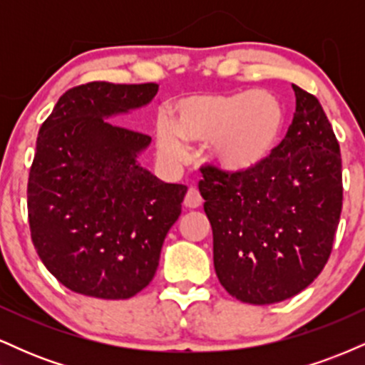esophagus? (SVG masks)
<instances>
[{"mask_svg": "<svg viewBox=\"0 0 365 365\" xmlns=\"http://www.w3.org/2000/svg\"><path fill=\"white\" fill-rule=\"evenodd\" d=\"M183 204H185V207H188V209H195L202 204V197H200L199 190H197L195 187L188 188L187 194H185V199H183Z\"/></svg>", "mask_w": 365, "mask_h": 365, "instance_id": "1", "label": "esophagus"}]
</instances>
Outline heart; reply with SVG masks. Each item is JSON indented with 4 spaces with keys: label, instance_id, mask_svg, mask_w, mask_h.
<instances>
[{
    "label": "heart",
    "instance_id": "b5f03b06",
    "mask_svg": "<svg viewBox=\"0 0 365 365\" xmlns=\"http://www.w3.org/2000/svg\"><path fill=\"white\" fill-rule=\"evenodd\" d=\"M283 108L267 91L204 94L182 101L175 127L161 123L158 140L165 156L180 161L188 142H209L212 163L228 173H247L261 166L278 144Z\"/></svg>",
    "mask_w": 365,
    "mask_h": 365
}]
</instances>
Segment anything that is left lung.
Here are the masks:
<instances>
[{"label": "left lung", "instance_id": "1", "mask_svg": "<svg viewBox=\"0 0 365 365\" xmlns=\"http://www.w3.org/2000/svg\"><path fill=\"white\" fill-rule=\"evenodd\" d=\"M293 91L292 125L261 166L200 168L217 279L247 304L282 302L307 288L328 262L340 223V144L316 96Z\"/></svg>", "mask_w": 365, "mask_h": 365}]
</instances>
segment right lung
<instances>
[{
	"mask_svg": "<svg viewBox=\"0 0 365 365\" xmlns=\"http://www.w3.org/2000/svg\"><path fill=\"white\" fill-rule=\"evenodd\" d=\"M158 83L89 82L58 99L41 125L29 173L32 244L75 293L130 299L154 278L187 187L137 165L150 137L104 120L148 104Z\"/></svg>",
	"mask_w": 365,
	"mask_h": 365,
	"instance_id": "obj_1",
	"label": "right lung"
}]
</instances>
